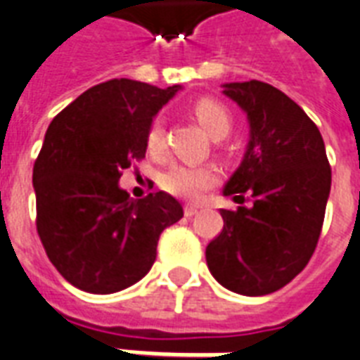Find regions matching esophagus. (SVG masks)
Here are the masks:
<instances>
[{
    "mask_svg": "<svg viewBox=\"0 0 360 360\" xmlns=\"http://www.w3.org/2000/svg\"><path fill=\"white\" fill-rule=\"evenodd\" d=\"M198 213V207L196 205H185V215L186 217H194Z\"/></svg>",
    "mask_w": 360,
    "mask_h": 360,
    "instance_id": "34e87169",
    "label": "esophagus"
}]
</instances>
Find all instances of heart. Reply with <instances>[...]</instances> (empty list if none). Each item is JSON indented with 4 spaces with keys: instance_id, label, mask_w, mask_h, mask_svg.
I'll use <instances>...</instances> for the list:
<instances>
[{
    "instance_id": "b5f03b06",
    "label": "heart",
    "mask_w": 360,
    "mask_h": 360,
    "mask_svg": "<svg viewBox=\"0 0 360 360\" xmlns=\"http://www.w3.org/2000/svg\"><path fill=\"white\" fill-rule=\"evenodd\" d=\"M194 115L200 124L210 131L215 139H221L230 131L232 117L229 109L217 100L204 98L194 103ZM147 147L150 153H160L164 149V130L158 119L153 120L147 134ZM219 179V172L215 166L207 164H175L164 174L162 185L168 192L185 200H196L204 194L210 186H213Z\"/></svg>"
}]
</instances>
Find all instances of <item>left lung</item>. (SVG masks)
<instances>
[{"label":"left lung","mask_w":360,"mask_h":360,"mask_svg":"<svg viewBox=\"0 0 360 360\" xmlns=\"http://www.w3.org/2000/svg\"><path fill=\"white\" fill-rule=\"evenodd\" d=\"M223 94L249 122V141L223 188L236 204L205 247L211 276L245 296L276 292L311 259L330 194V166L319 128L298 103L260 81L226 82Z\"/></svg>","instance_id":"8db88e82"}]
</instances>
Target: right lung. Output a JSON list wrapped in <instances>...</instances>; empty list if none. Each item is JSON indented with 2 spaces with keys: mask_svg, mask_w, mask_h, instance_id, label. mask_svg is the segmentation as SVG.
Here are the masks:
<instances>
[{
  "mask_svg": "<svg viewBox=\"0 0 360 360\" xmlns=\"http://www.w3.org/2000/svg\"><path fill=\"white\" fill-rule=\"evenodd\" d=\"M181 90L131 79L96 84L52 119L34 166L37 234L73 287L111 295L149 274L162 230L183 207L166 192L134 200L120 172L147 153V134Z\"/></svg>",
  "mask_w": 360,
  "mask_h": 360,
  "instance_id": "add662e5",
  "label": "right lung"
}]
</instances>
